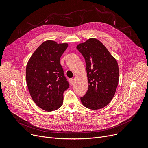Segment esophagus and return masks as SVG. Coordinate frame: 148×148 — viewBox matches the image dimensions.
I'll return each instance as SVG.
<instances>
[{"label": "esophagus", "instance_id": "34e87169", "mask_svg": "<svg viewBox=\"0 0 148 148\" xmlns=\"http://www.w3.org/2000/svg\"><path fill=\"white\" fill-rule=\"evenodd\" d=\"M69 82H70V84L71 86H73V82H74L73 79H72V78L70 79H69Z\"/></svg>", "mask_w": 148, "mask_h": 148}]
</instances>
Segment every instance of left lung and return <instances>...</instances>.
I'll list each match as a JSON object with an SVG mask.
<instances>
[{
    "label": "left lung",
    "mask_w": 148,
    "mask_h": 148,
    "mask_svg": "<svg viewBox=\"0 0 148 148\" xmlns=\"http://www.w3.org/2000/svg\"><path fill=\"white\" fill-rule=\"evenodd\" d=\"M86 60L88 89L81 97L84 107L97 110L105 107L113 98L119 81V68L116 59L95 38L77 46Z\"/></svg>",
    "instance_id": "obj_1"
}]
</instances>
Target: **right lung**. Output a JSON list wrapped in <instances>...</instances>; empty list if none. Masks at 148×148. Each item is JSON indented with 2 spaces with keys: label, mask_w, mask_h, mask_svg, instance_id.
Listing matches in <instances>:
<instances>
[{
  "label": "right lung",
  "mask_w": 148,
  "mask_h": 148,
  "mask_svg": "<svg viewBox=\"0 0 148 148\" xmlns=\"http://www.w3.org/2000/svg\"><path fill=\"white\" fill-rule=\"evenodd\" d=\"M68 47L53 40L43 42L30 58L26 76L29 91L38 107L53 111L61 107L63 93L69 87L60 58Z\"/></svg>",
  "instance_id": "obj_1"
}]
</instances>
